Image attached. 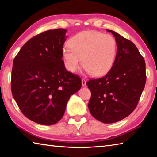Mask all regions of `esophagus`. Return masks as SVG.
Wrapping results in <instances>:
<instances>
[{
  "mask_svg": "<svg viewBox=\"0 0 157 157\" xmlns=\"http://www.w3.org/2000/svg\"><path fill=\"white\" fill-rule=\"evenodd\" d=\"M82 86H83V87H85V86H86V81L84 79H82Z\"/></svg>",
  "mask_w": 157,
  "mask_h": 157,
  "instance_id": "obj_1",
  "label": "esophagus"
}]
</instances>
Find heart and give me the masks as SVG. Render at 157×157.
Masks as SVG:
<instances>
[{
    "mask_svg": "<svg viewBox=\"0 0 157 157\" xmlns=\"http://www.w3.org/2000/svg\"><path fill=\"white\" fill-rule=\"evenodd\" d=\"M69 43L70 46L63 47L62 55L69 71H76L82 62L86 71L94 77L104 75L111 69L117 51V42L111 35L83 31L73 36Z\"/></svg>",
    "mask_w": 157,
    "mask_h": 157,
    "instance_id": "heart-1",
    "label": "heart"
}]
</instances>
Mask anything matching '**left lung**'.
I'll use <instances>...</instances> for the list:
<instances>
[{
    "instance_id": "8db88e82",
    "label": "left lung",
    "mask_w": 157,
    "mask_h": 157,
    "mask_svg": "<svg viewBox=\"0 0 157 157\" xmlns=\"http://www.w3.org/2000/svg\"><path fill=\"white\" fill-rule=\"evenodd\" d=\"M117 45L111 70L101 78L87 82L92 96L88 109L92 115L104 123L121 121L134 111L146 84V64L132 42L114 31Z\"/></svg>"
}]
</instances>
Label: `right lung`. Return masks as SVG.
Masks as SVG:
<instances>
[{
	"label": "right lung",
	"mask_w": 157,
	"mask_h": 157,
	"mask_svg": "<svg viewBox=\"0 0 157 157\" xmlns=\"http://www.w3.org/2000/svg\"><path fill=\"white\" fill-rule=\"evenodd\" d=\"M67 29L42 32L25 43L14 59L11 92L26 117L44 125L57 123L72 94L82 87L62 59Z\"/></svg>",
	"instance_id": "add662e5"
}]
</instances>
